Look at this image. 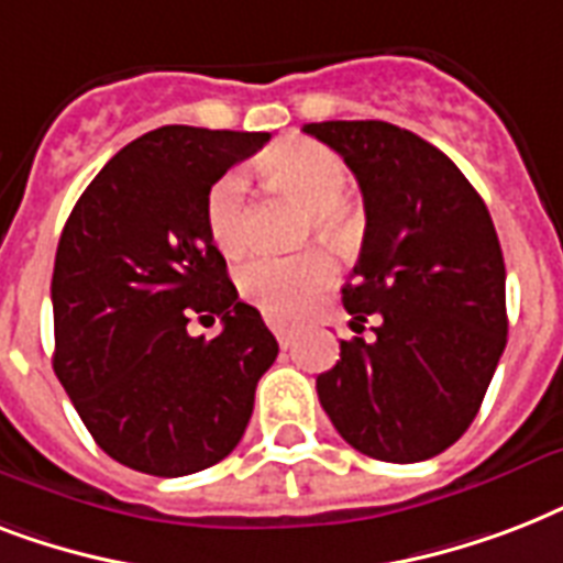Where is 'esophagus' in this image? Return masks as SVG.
I'll return each mask as SVG.
<instances>
[{
  "label": "esophagus",
  "mask_w": 563,
  "mask_h": 563,
  "mask_svg": "<svg viewBox=\"0 0 563 563\" xmlns=\"http://www.w3.org/2000/svg\"><path fill=\"white\" fill-rule=\"evenodd\" d=\"M265 324L272 327V333L277 335V342L283 347H289L295 342V335H298V324H289V321H283V318H265Z\"/></svg>",
  "instance_id": "esophagus-1"
}]
</instances>
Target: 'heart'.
I'll return each instance as SVG.
<instances>
[{
	"label": "heart",
	"instance_id": "heart-1",
	"mask_svg": "<svg viewBox=\"0 0 563 563\" xmlns=\"http://www.w3.org/2000/svg\"><path fill=\"white\" fill-rule=\"evenodd\" d=\"M268 175L309 203V233H321L335 245H347L356 233V212L344 198L351 178L347 166L327 145L298 140L265 157ZM207 233L221 254H242L251 242L247 224V178L242 169L221 175L203 201ZM335 277V260L324 247L298 254H256L239 265L236 289L251 307L268 318H298Z\"/></svg>",
	"mask_w": 563,
	"mask_h": 563
}]
</instances>
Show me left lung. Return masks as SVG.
I'll return each instance as SVG.
<instances>
[{
    "label": "left lung",
    "mask_w": 563,
    "mask_h": 563,
    "mask_svg": "<svg viewBox=\"0 0 563 563\" xmlns=\"http://www.w3.org/2000/svg\"><path fill=\"white\" fill-rule=\"evenodd\" d=\"M356 175L365 239L342 289L353 333L316 379L339 435L379 462L444 453L506 351V263L479 192L444 152L379 119L303 125Z\"/></svg>",
    "instance_id": "obj_1"
}]
</instances>
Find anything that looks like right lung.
<instances>
[{
    "label": "right lung",
    "mask_w": 563,
    "mask_h": 563,
    "mask_svg": "<svg viewBox=\"0 0 563 563\" xmlns=\"http://www.w3.org/2000/svg\"><path fill=\"white\" fill-rule=\"evenodd\" d=\"M268 134L166 125L128 143L84 189L55 254V374L96 444L148 476L219 464L245 435L277 339L207 233L216 180ZM219 317L216 340L189 336Z\"/></svg>",
    "instance_id": "1"
}]
</instances>
